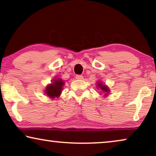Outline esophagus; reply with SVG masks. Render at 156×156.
Masks as SVG:
<instances>
[{"mask_svg": "<svg viewBox=\"0 0 156 156\" xmlns=\"http://www.w3.org/2000/svg\"><path fill=\"white\" fill-rule=\"evenodd\" d=\"M83 76H82V75H76V80H83Z\"/></svg>", "mask_w": 156, "mask_h": 156, "instance_id": "1", "label": "esophagus"}]
</instances>
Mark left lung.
I'll return each mask as SVG.
<instances>
[{
  "label": "left lung",
  "mask_w": 156,
  "mask_h": 156,
  "mask_svg": "<svg viewBox=\"0 0 156 156\" xmlns=\"http://www.w3.org/2000/svg\"><path fill=\"white\" fill-rule=\"evenodd\" d=\"M97 86L98 88L101 89V91H103V92H105V94H104L105 97H106V96L108 94V92H109V89H108V87L107 86H106L105 84H102V83L101 82H97Z\"/></svg>",
  "instance_id": "left-lung-1"
}]
</instances>
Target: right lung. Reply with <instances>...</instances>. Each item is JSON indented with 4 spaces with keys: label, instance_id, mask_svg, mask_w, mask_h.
Masks as SVG:
<instances>
[{
    "label": "right lung",
    "instance_id": "obj_1",
    "mask_svg": "<svg viewBox=\"0 0 156 156\" xmlns=\"http://www.w3.org/2000/svg\"><path fill=\"white\" fill-rule=\"evenodd\" d=\"M64 85H65V82L61 79L59 78L53 80L52 84H48L46 87L45 94L51 99L58 97L61 94Z\"/></svg>",
    "mask_w": 156,
    "mask_h": 156
}]
</instances>
